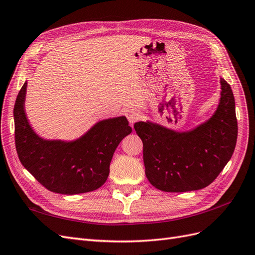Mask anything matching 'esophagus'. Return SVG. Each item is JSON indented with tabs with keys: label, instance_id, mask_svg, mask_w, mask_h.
<instances>
[{
	"label": "esophagus",
	"instance_id": "1",
	"mask_svg": "<svg viewBox=\"0 0 255 255\" xmlns=\"http://www.w3.org/2000/svg\"><path fill=\"white\" fill-rule=\"evenodd\" d=\"M126 117H127L130 124L133 125L135 122H137L139 120V113L136 110H130L126 113Z\"/></svg>",
	"mask_w": 255,
	"mask_h": 255
}]
</instances>
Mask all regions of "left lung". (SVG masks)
<instances>
[{"label":"left lung","instance_id":"obj_1","mask_svg":"<svg viewBox=\"0 0 255 255\" xmlns=\"http://www.w3.org/2000/svg\"><path fill=\"white\" fill-rule=\"evenodd\" d=\"M218 108L209 121L187 132H176L149 122L134 124L143 142L145 174L163 192L183 193L210 185L231 159L237 139L235 101L220 79Z\"/></svg>","mask_w":255,"mask_h":255}]
</instances>
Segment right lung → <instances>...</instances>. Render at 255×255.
Segmentation results:
<instances>
[{
	"mask_svg": "<svg viewBox=\"0 0 255 255\" xmlns=\"http://www.w3.org/2000/svg\"><path fill=\"white\" fill-rule=\"evenodd\" d=\"M27 83L13 108L15 148L22 165L53 193L75 195L101 187L118 145L131 132L125 117L105 120L74 142L46 141L30 128L24 112Z\"/></svg>",
	"mask_w": 255,
	"mask_h": 255,
	"instance_id": "1",
	"label": "right lung"
}]
</instances>
